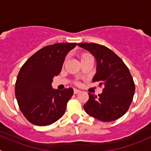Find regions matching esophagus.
<instances>
[{"mask_svg": "<svg viewBox=\"0 0 151 151\" xmlns=\"http://www.w3.org/2000/svg\"><path fill=\"white\" fill-rule=\"evenodd\" d=\"M80 90H77V89H74V94H77V93H80Z\"/></svg>", "mask_w": 151, "mask_h": 151, "instance_id": "34e87169", "label": "esophagus"}]
</instances>
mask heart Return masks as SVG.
I'll use <instances>...</instances> for the list:
<instances>
[{"label": "heart", "instance_id": "b5f03b06", "mask_svg": "<svg viewBox=\"0 0 151 151\" xmlns=\"http://www.w3.org/2000/svg\"><path fill=\"white\" fill-rule=\"evenodd\" d=\"M91 58H92V57H91V55H88V54H83V55H82V56H81V60H85V59Z\"/></svg>", "mask_w": 151, "mask_h": 151}]
</instances>
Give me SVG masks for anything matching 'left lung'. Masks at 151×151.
I'll use <instances>...</instances> for the list:
<instances>
[{
	"instance_id": "8db88e82",
	"label": "left lung",
	"mask_w": 151,
	"mask_h": 151,
	"mask_svg": "<svg viewBox=\"0 0 151 151\" xmlns=\"http://www.w3.org/2000/svg\"><path fill=\"white\" fill-rule=\"evenodd\" d=\"M96 60V73L93 82L104 85L99 96L88 93L85 112L101 121L109 122L122 117L133 100L135 85L128 67L110 49L94 43H79Z\"/></svg>"
}]
</instances>
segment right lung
Returning a JSON list of instances; mask_svg holds the SVG:
<instances>
[{
    "label": "right lung",
    "instance_id": "1",
    "mask_svg": "<svg viewBox=\"0 0 151 151\" xmlns=\"http://www.w3.org/2000/svg\"><path fill=\"white\" fill-rule=\"evenodd\" d=\"M77 43H58L43 47L27 60L15 84V96L21 112L36 126H48L65 113L73 88L53 89L52 79L60 74L67 53Z\"/></svg>",
    "mask_w": 151,
    "mask_h": 151
}]
</instances>
